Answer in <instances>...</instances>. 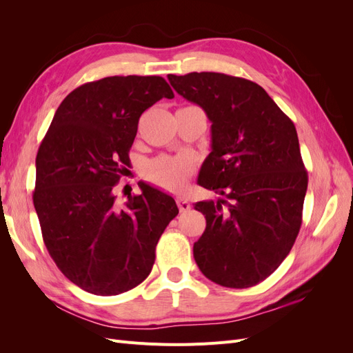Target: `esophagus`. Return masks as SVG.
<instances>
[{"label": "esophagus", "mask_w": 353, "mask_h": 353, "mask_svg": "<svg viewBox=\"0 0 353 353\" xmlns=\"http://www.w3.org/2000/svg\"><path fill=\"white\" fill-rule=\"evenodd\" d=\"M176 205H178V209L181 210V212H187V210H190V203H188V200H185V199H183V197H178L176 199Z\"/></svg>", "instance_id": "34e87169"}]
</instances>
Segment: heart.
I'll return each instance as SVG.
<instances>
[{"mask_svg": "<svg viewBox=\"0 0 353 353\" xmlns=\"http://www.w3.org/2000/svg\"><path fill=\"white\" fill-rule=\"evenodd\" d=\"M193 174L188 157L160 156L145 166V176L150 183L170 193H183Z\"/></svg>", "mask_w": 353, "mask_h": 353, "instance_id": "1", "label": "heart"}]
</instances>
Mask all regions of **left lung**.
<instances>
[{
    "label": "left lung",
    "instance_id": "obj_1",
    "mask_svg": "<svg viewBox=\"0 0 353 353\" xmlns=\"http://www.w3.org/2000/svg\"><path fill=\"white\" fill-rule=\"evenodd\" d=\"M168 79L212 122V152L197 183L223 197L194 205L206 218L194 261L219 285L259 284L290 253L302 225L307 172L294 123L252 81L215 72Z\"/></svg>",
    "mask_w": 353,
    "mask_h": 353
}]
</instances>
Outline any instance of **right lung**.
Wrapping results in <instances>:
<instances>
[{"label":"right lung","mask_w":353,"mask_h":353,"mask_svg":"<svg viewBox=\"0 0 353 353\" xmlns=\"http://www.w3.org/2000/svg\"><path fill=\"white\" fill-rule=\"evenodd\" d=\"M174 99L162 77H109L61 101L37 154L34 206L57 268L82 290L114 296L150 274L156 245L178 215L175 200L148 184L116 205L144 110Z\"/></svg>","instance_id":"right-lung-1"}]
</instances>
